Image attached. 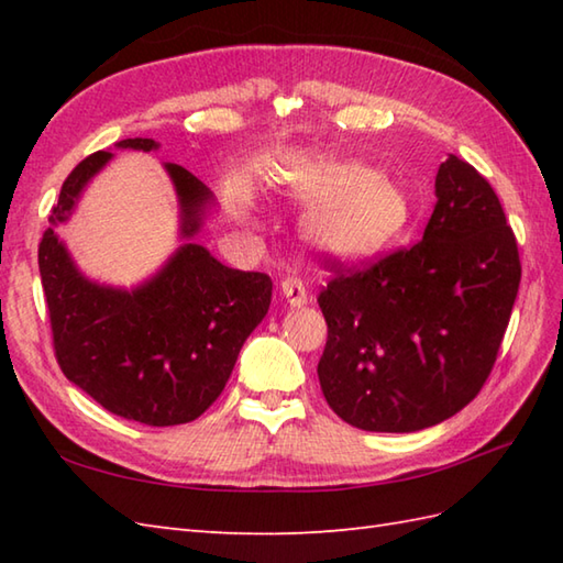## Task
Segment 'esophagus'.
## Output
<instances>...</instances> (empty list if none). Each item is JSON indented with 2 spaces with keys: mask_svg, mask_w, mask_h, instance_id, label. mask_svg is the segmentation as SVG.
Segmentation results:
<instances>
[{
  "mask_svg": "<svg viewBox=\"0 0 563 563\" xmlns=\"http://www.w3.org/2000/svg\"><path fill=\"white\" fill-rule=\"evenodd\" d=\"M280 292H283L285 300H288V305L297 307V309L305 307L307 300H309L307 288H305V283L300 278H285L280 283Z\"/></svg>",
  "mask_w": 563,
  "mask_h": 563,
  "instance_id": "obj_1",
  "label": "esophagus"
}]
</instances>
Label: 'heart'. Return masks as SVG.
Instances as JSON below:
<instances>
[{"label": "heart", "mask_w": 563, "mask_h": 563, "mask_svg": "<svg viewBox=\"0 0 563 563\" xmlns=\"http://www.w3.org/2000/svg\"><path fill=\"white\" fill-rule=\"evenodd\" d=\"M271 186L297 206H309L302 242L333 261L375 256L409 222L404 190L361 162L290 152L273 164Z\"/></svg>", "instance_id": "1"}]
</instances>
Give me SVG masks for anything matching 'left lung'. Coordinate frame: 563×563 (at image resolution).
Wrapping results in <instances>:
<instances>
[{"instance_id":"1","label":"left lung","mask_w":563,"mask_h":563,"mask_svg":"<svg viewBox=\"0 0 563 563\" xmlns=\"http://www.w3.org/2000/svg\"><path fill=\"white\" fill-rule=\"evenodd\" d=\"M423 239L365 271H341L317 302L329 406L373 433H413L470 404L496 363L520 285L516 234L492 184L440 164Z\"/></svg>"}]
</instances>
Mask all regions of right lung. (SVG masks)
<instances>
[{
  "label": "right lung",
  "mask_w": 563,
  "mask_h": 563,
  "mask_svg": "<svg viewBox=\"0 0 563 563\" xmlns=\"http://www.w3.org/2000/svg\"><path fill=\"white\" fill-rule=\"evenodd\" d=\"M118 150L154 152L159 142L130 137ZM113 152L79 162L59 190L38 246V268L51 312L53 343L65 377L106 411L145 426L196 421L220 397L244 341L271 307L266 273L224 266L198 244L218 208L212 190L166 162L178 200V249L133 288L87 278L57 227Z\"/></svg>",
  "instance_id": "1"
}]
</instances>
